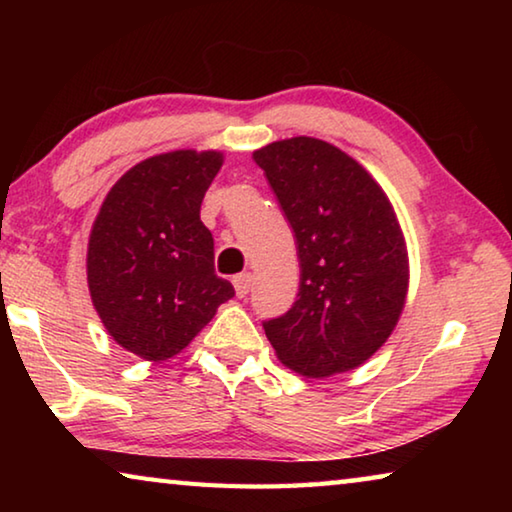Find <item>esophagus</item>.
<instances>
[{"label": "esophagus", "mask_w": 512, "mask_h": 512, "mask_svg": "<svg viewBox=\"0 0 512 512\" xmlns=\"http://www.w3.org/2000/svg\"><path fill=\"white\" fill-rule=\"evenodd\" d=\"M232 284H235L237 296H239V298H246L250 287H253V275H250V273L235 275V280H232Z\"/></svg>", "instance_id": "esophagus-1"}]
</instances>
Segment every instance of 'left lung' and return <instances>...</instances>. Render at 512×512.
Listing matches in <instances>:
<instances>
[{"mask_svg":"<svg viewBox=\"0 0 512 512\" xmlns=\"http://www.w3.org/2000/svg\"><path fill=\"white\" fill-rule=\"evenodd\" d=\"M293 230L298 300L266 320L284 366L323 379L366 363L393 334L409 293V250L393 203L361 164L316 137L253 153Z\"/></svg>","mask_w":512,"mask_h":512,"instance_id":"left-lung-1","label":"left lung"}]
</instances>
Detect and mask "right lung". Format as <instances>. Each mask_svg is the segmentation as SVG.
<instances>
[{
	"instance_id": "1",
	"label": "right lung",
	"mask_w": 512,
	"mask_h": 512,
	"mask_svg": "<svg viewBox=\"0 0 512 512\" xmlns=\"http://www.w3.org/2000/svg\"><path fill=\"white\" fill-rule=\"evenodd\" d=\"M221 167V151L146 158L112 185L92 223V305L115 343L144 361L176 357L235 296L214 273V239L201 221Z\"/></svg>"
}]
</instances>
